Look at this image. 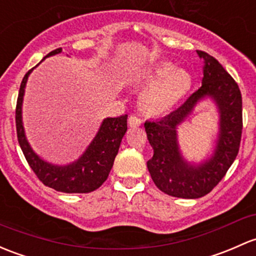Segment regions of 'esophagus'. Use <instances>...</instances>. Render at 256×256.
Wrapping results in <instances>:
<instances>
[{
	"instance_id": "34e87169",
	"label": "esophagus",
	"mask_w": 256,
	"mask_h": 256,
	"mask_svg": "<svg viewBox=\"0 0 256 256\" xmlns=\"http://www.w3.org/2000/svg\"><path fill=\"white\" fill-rule=\"evenodd\" d=\"M141 119H138L135 115H131V116L128 118V126H131V128H138V126H141Z\"/></svg>"
}]
</instances>
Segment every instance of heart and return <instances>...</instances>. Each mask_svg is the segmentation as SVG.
I'll list each match as a JSON object with an SVG mask.
<instances>
[{"mask_svg": "<svg viewBox=\"0 0 256 256\" xmlns=\"http://www.w3.org/2000/svg\"><path fill=\"white\" fill-rule=\"evenodd\" d=\"M141 83L152 86L141 98V106L150 115H162L173 109L190 92L192 76L172 62H160L142 74Z\"/></svg>", "mask_w": 256, "mask_h": 256, "instance_id": "b5f03b06", "label": "heart"}]
</instances>
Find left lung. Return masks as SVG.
<instances>
[{"instance_id":"1","label":"left lung","mask_w":256,"mask_h":256,"mask_svg":"<svg viewBox=\"0 0 256 256\" xmlns=\"http://www.w3.org/2000/svg\"><path fill=\"white\" fill-rule=\"evenodd\" d=\"M198 55L205 62L202 86L163 119L144 122L147 138L153 148L147 168L158 189L174 198H198L208 194L226 176L240 146L243 115L238 84L216 58L198 50ZM206 96L219 109V137L212 157L200 164H192L180 153L176 128Z\"/></svg>"}]
</instances>
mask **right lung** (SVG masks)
<instances>
[{"label": "right lung", "instance_id": "obj_1", "mask_svg": "<svg viewBox=\"0 0 256 256\" xmlns=\"http://www.w3.org/2000/svg\"><path fill=\"white\" fill-rule=\"evenodd\" d=\"M61 51L62 49L58 48L48 54L44 58L60 54ZM33 70H29L22 80L16 106V128L22 152L40 182L51 189L67 194L94 192L106 182L112 170L115 157L119 152L121 140L128 130V115L104 119L93 141L76 162L67 166H56L45 162L29 144L22 121L24 90Z\"/></svg>", "mask_w": 256, "mask_h": 256}]
</instances>
